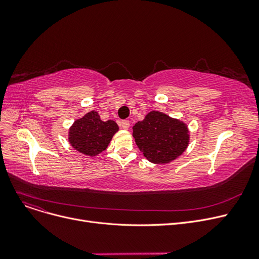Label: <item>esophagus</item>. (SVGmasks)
I'll return each mask as SVG.
<instances>
[{
	"instance_id": "1",
	"label": "esophagus",
	"mask_w": 259,
	"mask_h": 259,
	"mask_svg": "<svg viewBox=\"0 0 259 259\" xmlns=\"http://www.w3.org/2000/svg\"><path fill=\"white\" fill-rule=\"evenodd\" d=\"M120 126H121L122 129L128 130V128L130 127V122H129V120H127V119L121 120V121H120Z\"/></svg>"
}]
</instances>
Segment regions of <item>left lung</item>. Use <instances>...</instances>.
<instances>
[{
	"mask_svg": "<svg viewBox=\"0 0 259 259\" xmlns=\"http://www.w3.org/2000/svg\"><path fill=\"white\" fill-rule=\"evenodd\" d=\"M133 138L144 156L153 164H168L181 156L189 145L184 121L159 112H149L133 126Z\"/></svg>",
	"mask_w": 259,
	"mask_h": 259,
	"instance_id": "8db88e82",
	"label": "left lung"
}]
</instances>
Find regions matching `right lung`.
Returning <instances> with one entry per match:
<instances>
[{
    "instance_id": "right-lung-1",
    "label": "right lung",
    "mask_w": 259,
    "mask_h": 259,
    "mask_svg": "<svg viewBox=\"0 0 259 259\" xmlns=\"http://www.w3.org/2000/svg\"><path fill=\"white\" fill-rule=\"evenodd\" d=\"M117 131L118 126L114 120L103 121L99 113L93 110L73 122L68 140L78 152L95 156L106 150Z\"/></svg>"
}]
</instances>
